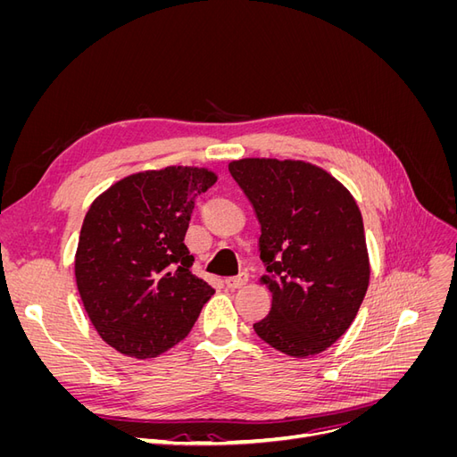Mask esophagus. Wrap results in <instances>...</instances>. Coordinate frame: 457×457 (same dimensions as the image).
<instances>
[{"label": "esophagus", "mask_w": 457, "mask_h": 457, "mask_svg": "<svg viewBox=\"0 0 457 457\" xmlns=\"http://www.w3.org/2000/svg\"><path fill=\"white\" fill-rule=\"evenodd\" d=\"M245 282H247V274L242 272V274H238V276H232V278H227V280H225V286H227L228 289H240L242 286H245Z\"/></svg>", "instance_id": "34e87169"}]
</instances>
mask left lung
Here are the masks:
<instances>
[{
  "instance_id": "left-lung-1",
  "label": "left lung",
  "mask_w": 457,
  "mask_h": 457,
  "mask_svg": "<svg viewBox=\"0 0 457 457\" xmlns=\"http://www.w3.org/2000/svg\"><path fill=\"white\" fill-rule=\"evenodd\" d=\"M228 171L261 225L259 252L272 294L255 334L287 356L331 347L353 324L370 284L362 215L351 192L299 160L244 158Z\"/></svg>"
}]
</instances>
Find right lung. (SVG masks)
<instances>
[{"label":"right lung","mask_w":457,"mask_h":457,"mask_svg":"<svg viewBox=\"0 0 457 457\" xmlns=\"http://www.w3.org/2000/svg\"><path fill=\"white\" fill-rule=\"evenodd\" d=\"M217 175L170 165L121 179L96 198L76 252V284L103 341L154 358L183 341L215 289L190 272L185 245L196 198Z\"/></svg>","instance_id":"right-lung-1"}]
</instances>
